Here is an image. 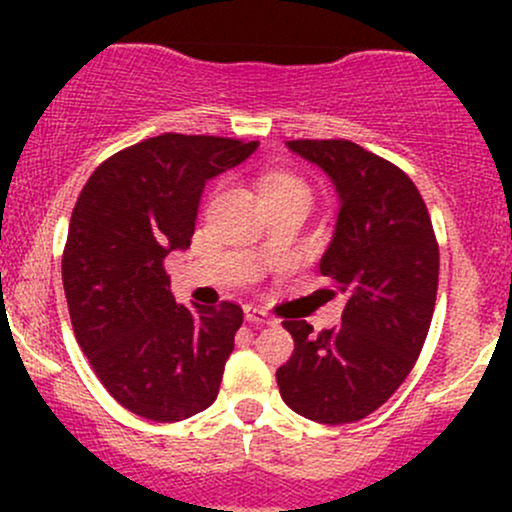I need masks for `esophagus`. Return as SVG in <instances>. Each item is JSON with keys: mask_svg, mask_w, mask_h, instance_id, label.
Listing matches in <instances>:
<instances>
[{"mask_svg": "<svg viewBox=\"0 0 512 512\" xmlns=\"http://www.w3.org/2000/svg\"><path fill=\"white\" fill-rule=\"evenodd\" d=\"M245 320L252 322V325H274V320L264 313L262 308H255V305H245Z\"/></svg>", "mask_w": 512, "mask_h": 512, "instance_id": "34e87169", "label": "esophagus"}]
</instances>
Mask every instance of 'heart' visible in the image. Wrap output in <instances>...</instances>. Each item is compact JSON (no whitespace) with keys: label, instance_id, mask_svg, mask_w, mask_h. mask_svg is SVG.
Instances as JSON below:
<instances>
[{"label":"heart","instance_id":"obj_1","mask_svg":"<svg viewBox=\"0 0 512 512\" xmlns=\"http://www.w3.org/2000/svg\"><path fill=\"white\" fill-rule=\"evenodd\" d=\"M284 187H301L298 185L296 180L293 178H284V175H276V178H269L267 182H264V195H267V192H274V190H284Z\"/></svg>","mask_w":512,"mask_h":512}]
</instances>
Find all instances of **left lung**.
<instances>
[{"mask_svg": "<svg viewBox=\"0 0 512 512\" xmlns=\"http://www.w3.org/2000/svg\"><path fill=\"white\" fill-rule=\"evenodd\" d=\"M286 146L339 197L320 274L346 303L342 325L320 334L305 320L284 322L296 349L276 383L305 419L351 424L395 395L421 354L436 308L438 243L419 190L390 161L346 139Z\"/></svg>", "mask_w": 512, "mask_h": 512, "instance_id": "left-lung-1", "label": "left lung"}]
</instances>
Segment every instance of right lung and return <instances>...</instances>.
I'll return each instance as SVG.
<instances>
[{
	"mask_svg": "<svg viewBox=\"0 0 512 512\" xmlns=\"http://www.w3.org/2000/svg\"><path fill=\"white\" fill-rule=\"evenodd\" d=\"M257 146L166 132L110 156L76 199L62 257L72 327L132 414L173 424L219 395L243 308L175 303L163 262L190 248L204 185Z\"/></svg>",
	"mask_w": 512,
	"mask_h": 512,
	"instance_id": "1",
	"label": "right lung"
}]
</instances>
